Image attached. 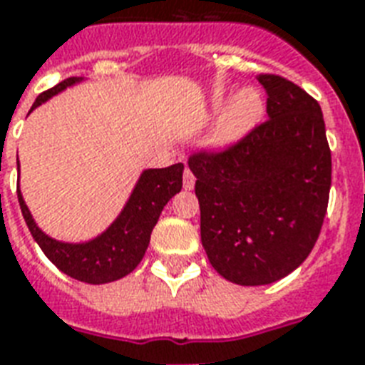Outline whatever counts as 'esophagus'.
Returning a JSON list of instances; mask_svg holds the SVG:
<instances>
[{
  "instance_id": "1",
  "label": "esophagus",
  "mask_w": 365,
  "mask_h": 365,
  "mask_svg": "<svg viewBox=\"0 0 365 365\" xmlns=\"http://www.w3.org/2000/svg\"><path fill=\"white\" fill-rule=\"evenodd\" d=\"M193 187H195L193 172L189 170V168H185V172H183V189H193Z\"/></svg>"
}]
</instances>
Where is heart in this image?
Wrapping results in <instances>:
<instances>
[{"mask_svg":"<svg viewBox=\"0 0 365 365\" xmlns=\"http://www.w3.org/2000/svg\"><path fill=\"white\" fill-rule=\"evenodd\" d=\"M214 106H220L223 102V93L217 91L214 93ZM263 100L261 94L252 87L240 88L231 98L223 104L222 111L216 119V125L212 128L208 143L212 148H229L246 138L254 130L255 125L259 123L263 115Z\"/></svg>","mask_w":365,"mask_h":365,"instance_id":"heart-1","label":"heart"}]
</instances>
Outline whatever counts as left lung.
<instances>
[{
	"mask_svg": "<svg viewBox=\"0 0 365 365\" xmlns=\"http://www.w3.org/2000/svg\"><path fill=\"white\" fill-rule=\"evenodd\" d=\"M267 119L220 155L195 153L200 240L229 282L265 286L314 248L328 210L331 153L320 106L288 79L257 76Z\"/></svg>",
	"mask_w": 365,
	"mask_h": 365,
	"instance_id": "obj_1",
	"label": "left lung"
}]
</instances>
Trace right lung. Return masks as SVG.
Masks as SVG:
<instances>
[{"label": "right lung", "mask_w": 365, "mask_h": 365, "mask_svg": "<svg viewBox=\"0 0 365 365\" xmlns=\"http://www.w3.org/2000/svg\"><path fill=\"white\" fill-rule=\"evenodd\" d=\"M85 81V77H70L58 83L56 87L48 88L37 96L31 106L34 111L37 106L45 104L56 94L64 93L66 88L76 87ZM19 170H20V163ZM183 165L166 166V168H145L138 178L130 197L119 212V216L94 239L83 242H66L53 239L36 223L24 197L16 189L19 202L24 222L30 229L31 237L39 244L43 254L58 267L68 277L87 284H108L126 277L142 261L149 246L151 231L166 202L176 193L182 191Z\"/></svg>", "instance_id": "right-lung-1"}]
</instances>
